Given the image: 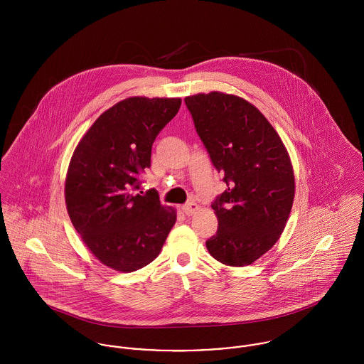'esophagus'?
Segmentation results:
<instances>
[{"label":"esophagus","instance_id":"1","mask_svg":"<svg viewBox=\"0 0 364 364\" xmlns=\"http://www.w3.org/2000/svg\"><path fill=\"white\" fill-rule=\"evenodd\" d=\"M181 208H182V211H183L186 215H192V214H195V213L199 210V206H198L196 203L191 202V203H188V205H183Z\"/></svg>","mask_w":364,"mask_h":364}]
</instances>
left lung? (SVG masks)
<instances>
[{
  "label": "left lung",
  "instance_id": "obj_1",
  "mask_svg": "<svg viewBox=\"0 0 364 364\" xmlns=\"http://www.w3.org/2000/svg\"><path fill=\"white\" fill-rule=\"evenodd\" d=\"M185 104L228 186L211 205L218 228L206 241L208 254L227 266H248L286 227L296 192L290 156L259 109L241 97L213 91Z\"/></svg>",
  "mask_w": 364,
  "mask_h": 364
}]
</instances>
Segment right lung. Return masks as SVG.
Returning a JSON list of instances; mask_svg holds the SVG:
<instances>
[{
	"label": "right lung",
	"mask_w": 364,
	"mask_h": 364,
	"mask_svg": "<svg viewBox=\"0 0 364 364\" xmlns=\"http://www.w3.org/2000/svg\"><path fill=\"white\" fill-rule=\"evenodd\" d=\"M181 98H126L94 122L77 144L65 176L70 220L105 266L130 273L151 263L176 221L158 193H136L137 176L151 165L158 133L173 119ZM143 193V192H141Z\"/></svg>",
	"instance_id": "obj_1"
}]
</instances>
